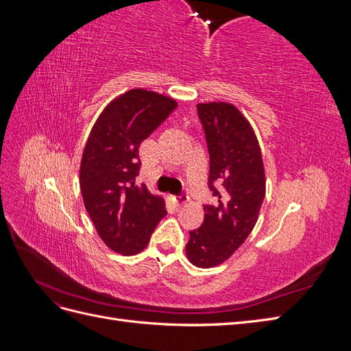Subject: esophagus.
I'll list each match as a JSON object with an SVG mask.
<instances>
[{
    "label": "esophagus",
    "mask_w": 351,
    "mask_h": 351,
    "mask_svg": "<svg viewBox=\"0 0 351 351\" xmlns=\"http://www.w3.org/2000/svg\"><path fill=\"white\" fill-rule=\"evenodd\" d=\"M189 202V196L187 195H180V196H174L173 197V204L176 205V206H183V205H186Z\"/></svg>",
    "instance_id": "esophagus-1"
}]
</instances>
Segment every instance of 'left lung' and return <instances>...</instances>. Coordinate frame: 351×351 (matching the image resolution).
Returning <instances> with one entry per match:
<instances>
[{"label": "left lung", "mask_w": 351, "mask_h": 351, "mask_svg": "<svg viewBox=\"0 0 351 351\" xmlns=\"http://www.w3.org/2000/svg\"><path fill=\"white\" fill-rule=\"evenodd\" d=\"M209 152L208 186L218 199L205 205L204 224L189 231V261L197 268L226 262L256 224L265 197V169L258 137L232 104H197Z\"/></svg>", "instance_id": "1"}]
</instances>
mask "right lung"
I'll return each mask as SVG.
<instances>
[{"mask_svg": "<svg viewBox=\"0 0 351 351\" xmlns=\"http://www.w3.org/2000/svg\"><path fill=\"white\" fill-rule=\"evenodd\" d=\"M177 108L146 89L112 99L95 121L80 162V190L98 236L124 256L141 253L165 215V202L137 186L139 146Z\"/></svg>", "mask_w": 351, "mask_h": 351, "instance_id": "1", "label": "right lung"}]
</instances>
